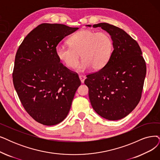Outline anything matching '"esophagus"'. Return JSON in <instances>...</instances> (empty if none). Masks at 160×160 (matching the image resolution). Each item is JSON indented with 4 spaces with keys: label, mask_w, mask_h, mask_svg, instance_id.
<instances>
[{
    "label": "esophagus",
    "mask_w": 160,
    "mask_h": 160,
    "mask_svg": "<svg viewBox=\"0 0 160 160\" xmlns=\"http://www.w3.org/2000/svg\"><path fill=\"white\" fill-rule=\"evenodd\" d=\"M79 77V79L81 82V83H83L84 81H85V79H86V77L84 76V75H80Z\"/></svg>",
    "instance_id": "34e87169"
}]
</instances>
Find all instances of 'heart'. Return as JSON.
Listing matches in <instances>:
<instances>
[{
  "label": "heart",
  "mask_w": 160,
  "mask_h": 160,
  "mask_svg": "<svg viewBox=\"0 0 160 160\" xmlns=\"http://www.w3.org/2000/svg\"><path fill=\"white\" fill-rule=\"evenodd\" d=\"M69 47L58 45L56 55L69 69L78 64L79 54L82 58L78 68L81 72L92 68L94 71L103 68L109 62L113 52V41L106 32L82 29L68 41Z\"/></svg>",
  "instance_id": "obj_1"
}]
</instances>
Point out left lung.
I'll use <instances>...</instances> for the list:
<instances>
[{"mask_svg": "<svg viewBox=\"0 0 160 160\" xmlns=\"http://www.w3.org/2000/svg\"><path fill=\"white\" fill-rule=\"evenodd\" d=\"M92 27H100L111 35L113 50L103 68L87 75L85 84L94 111L106 119L119 120L135 109L141 98L146 62L137 42L124 30L107 23Z\"/></svg>", "mask_w": 160, "mask_h": 160, "instance_id": "8db88e82", "label": "left lung"}]
</instances>
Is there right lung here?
Instances as JSON below:
<instances>
[{
  "label": "right lung",
  "instance_id": "1",
  "mask_svg": "<svg viewBox=\"0 0 160 160\" xmlns=\"http://www.w3.org/2000/svg\"><path fill=\"white\" fill-rule=\"evenodd\" d=\"M78 28L42 23L25 37L16 54L12 78L22 104L38 123L58 124L69 112L77 89L78 73L63 66L56 47Z\"/></svg>",
  "mask_w": 160,
  "mask_h": 160
}]
</instances>
